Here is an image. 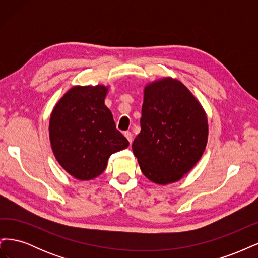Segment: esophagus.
Masks as SVG:
<instances>
[{
  "label": "esophagus",
  "mask_w": 258,
  "mask_h": 258,
  "mask_svg": "<svg viewBox=\"0 0 258 258\" xmlns=\"http://www.w3.org/2000/svg\"><path fill=\"white\" fill-rule=\"evenodd\" d=\"M123 135H124V137H126V138L128 139V141H129L130 143H132V141H134V135H132L130 131H126Z\"/></svg>",
  "instance_id": "esophagus-1"
}]
</instances>
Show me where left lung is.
Segmentation results:
<instances>
[{
	"label": "left lung",
	"instance_id": "left-lung-1",
	"mask_svg": "<svg viewBox=\"0 0 258 258\" xmlns=\"http://www.w3.org/2000/svg\"><path fill=\"white\" fill-rule=\"evenodd\" d=\"M140 123L132 151L142 173L153 183L179 181L206 150L207 114L188 88L172 77L145 86Z\"/></svg>",
	"mask_w": 258,
	"mask_h": 258
}]
</instances>
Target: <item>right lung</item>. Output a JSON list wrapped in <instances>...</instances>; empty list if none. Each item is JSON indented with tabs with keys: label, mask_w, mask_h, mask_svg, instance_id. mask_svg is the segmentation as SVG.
<instances>
[{
	"label": "right lung",
	"mask_w": 258,
	"mask_h": 258,
	"mask_svg": "<svg viewBox=\"0 0 258 258\" xmlns=\"http://www.w3.org/2000/svg\"><path fill=\"white\" fill-rule=\"evenodd\" d=\"M104 85L74 86L54 105L49 140L59 165L73 177L89 181L100 175L110 156L129 146L104 104Z\"/></svg>",
	"instance_id": "1"
}]
</instances>
